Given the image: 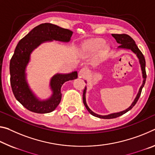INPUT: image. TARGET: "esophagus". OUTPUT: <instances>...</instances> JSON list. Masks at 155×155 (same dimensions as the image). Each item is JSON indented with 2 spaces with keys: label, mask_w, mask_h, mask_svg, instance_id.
Instances as JSON below:
<instances>
[{
  "label": "esophagus",
  "mask_w": 155,
  "mask_h": 155,
  "mask_svg": "<svg viewBox=\"0 0 155 155\" xmlns=\"http://www.w3.org/2000/svg\"><path fill=\"white\" fill-rule=\"evenodd\" d=\"M87 74H88L87 69L85 68H83L82 69H81L79 72H78V76H79V77H85V76H87Z\"/></svg>",
  "instance_id": "34e87169"
}]
</instances>
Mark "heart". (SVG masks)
<instances>
[{
	"instance_id": "obj_1",
	"label": "heart",
	"mask_w": 155,
	"mask_h": 155,
	"mask_svg": "<svg viewBox=\"0 0 155 155\" xmlns=\"http://www.w3.org/2000/svg\"><path fill=\"white\" fill-rule=\"evenodd\" d=\"M105 42L103 39L95 38L93 40L85 43L82 46V51L85 52H90V51H94L100 48H101L104 45Z\"/></svg>"
}]
</instances>
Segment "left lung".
Masks as SVG:
<instances>
[{"instance_id": "8db88e82", "label": "left lung", "mask_w": 155, "mask_h": 155, "mask_svg": "<svg viewBox=\"0 0 155 155\" xmlns=\"http://www.w3.org/2000/svg\"><path fill=\"white\" fill-rule=\"evenodd\" d=\"M112 36L115 38L117 42L119 44V46L118 47V49H125V50H131L132 52L135 54L137 56V57L138 58L140 65H141V71H142V77H143V83H142L141 86L140 87L138 94H137L136 97H135L134 100L133 101V102L132 103V104L128 108H127L126 110H124V111L119 112H115V113H112V114H107V115H100L98 114H96L93 111H92L90 109V107L87 106V103H86V99H85V93H86V90H87V87H85V89L83 90V104H84L85 107L87 110V111L89 112L91 114L93 115L96 117L100 118V119H114V118H117L118 117L121 116V115L124 114L125 113H126L127 112H128L129 110H130L132 107L134 106V105L137 104V101H138L139 98L141 95V90L142 88L143 87L145 83H146V61H145V58L143 56V54H142V52L140 51L139 49L138 48V47L135 43L134 41L132 39L130 36L127 35V34H112ZM85 83L86 81H85Z\"/></svg>"}]
</instances>
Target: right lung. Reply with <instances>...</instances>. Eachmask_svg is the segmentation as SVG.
I'll list each match as a JSON object with an SVG mask.
<instances>
[{
    "instance_id": "obj_1",
    "label": "right lung",
    "mask_w": 155,
    "mask_h": 155,
    "mask_svg": "<svg viewBox=\"0 0 155 155\" xmlns=\"http://www.w3.org/2000/svg\"><path fill=\"white\" fill-rule=\"evenodd\" d=\"M73 32L51 23L36 26L19 41L9 64L10 83L16 100L31 112L45 114L54 111L61 100V88L63 83L78 77L77 71L68 74H56L51 77L50 87L52 92L48 99L41 100L32 92L27 81L26 69L32 51L43 43L53 41L68 43Z\"/></svg>"
}]
</instances>
